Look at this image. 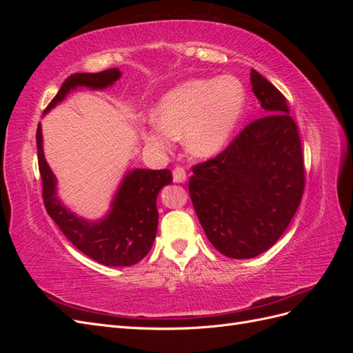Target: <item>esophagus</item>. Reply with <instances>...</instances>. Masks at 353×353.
Listing matches in <instances>:
<instances>
[{
  "instance_id": "34e87169",
  "label": "esophagus",
  "mask_w": 353,
  "mask_h": 353,
  "mask_svg": "<svg viewBox=\"0 0 353 353\" xmlns=\"http://www.w3.org/2000/svg\"><path fill=\"white\" fill-rule=\"evenodd\" d=\"M172 175H174V181H175V183H184V181L187 179L185 169H184L183 166H176V168L174 169Z\"/></svg>"
}]
</instances>
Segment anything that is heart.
<instances>
[{
	"instance_id": "b5f03b06",
	"label": "heart",
	"mask_w": 353,
	"mask_h": 353,
	"mask_svg": "<svg viewBox=\"0 0 353 353\" xmlns=\"http://www.w3.org/2000/svg\"><path fill=\"white\" fill-rule=\"evenodd\" d=\"M245 104L243 85L234 77L190 79L166 92L154 109L156 123L144 132L157 150H168L184 135L190 154L210 157L227 144Z\"/></svg>"
}]
</instances>
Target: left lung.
Listing matches in <instances>:
<instances>
[{"mask_svg": "<svg viewBox=\"0 0 353 353\" xmlns=\"http://www.w3.org/2000/svg\"><path fill=\"white\" fill-rule=\"evenodd\" d=\"M261 114L230 145L193 166L188 191L209 241L232 259L254 258L276 243L301 205V137L284 95L250 72Z\"/></svg>", "mask_w": 353, "mask_h": 353, "instance_id": "1", "label": "left lung"}]
</instances>
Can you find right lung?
I'll return each instance as SVG.
<instances>
[{
    "label": "right lung",
    "mask_w": 353,
    "mask_h": 353,
    "mask_svg": "<svg viewBox=\"0 0 353 353\" xmlns=\"http://www.w3.org/2000/svg\"><path fill=\"white\" fill-rule=\"evenodd\" d=\"M121 74L119 69L70 74L44 113L65 100L72 90L78 87L104 90ZM37 147L44 206L66 239L88 258L105 266H131L140 262L150 252L156 239L159 222L156 199L160 190L172 183V172L169 169L130 170L116 191L108 215L100 221H87L69 210L57 197V179L42 150L41 123L37 128Z\"/></svg>",
    "instance_id": "right-lung-1"
}]
</instances>
